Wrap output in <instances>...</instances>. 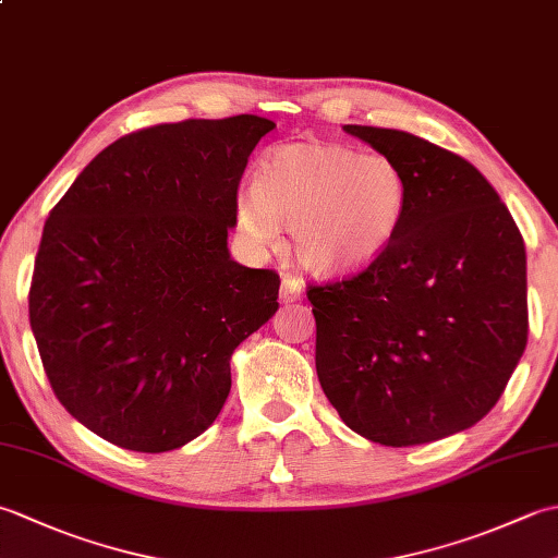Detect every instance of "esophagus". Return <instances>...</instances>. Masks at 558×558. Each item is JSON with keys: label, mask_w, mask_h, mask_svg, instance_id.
<instances>
[{"label": "esophagus", "mask_w": 558, "mask_h": 558, "mask_svg": "<svg viewBox=\"0 0 558 558\" xmlns=\"http://www.w3.org/2000/svg\"><path fill=\"white\" fill-rule=\"evenodd\" d=\"M280 298H282V302L300 300L302 298V280L300 278H286V280H282Z\"/></svg>", "instance_id": "1"}]
</instances>
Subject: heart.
Returning <instances> with one entry per match:
<instances>
[{
    "instance_id": "1",
    "label": "heart",
    "mask_w": 558,
    "mask_h": 558,
    "mask_svg": "<svg viewBox=\"0 0 558 558\" xmlns=\"http://www.w3.org/2000/svg\"><path fill=\"white\" fill-rule=\"evenodd\" d=\"M408 208V177L384 153L330 141H292L266 150L240 225L256 242L292 232V252L316 272H352L393 244Z\"/></svg>"
}]
</instances>
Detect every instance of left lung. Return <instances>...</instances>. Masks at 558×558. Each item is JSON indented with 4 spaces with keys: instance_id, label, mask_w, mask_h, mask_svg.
Masks as SVG:
<instances>
[{
    "instance_id": "1",
    "label": "left lung",
    "mask_w": 558,
    "mask_h": 558,
    "mask_svg": "<svg viewBox=\"0 0 558 558\" xmlns=\"http://www.w3.org/2000/svg\"><path fill=\"white\" fill-rule=\"evenodd\" d=\"M408 177L381 258L306 286L316 374L352 432L417 446L477 424L527 345L525 244L475 165L398 129L345 124Z\"/></svg>"
}]
</instances>
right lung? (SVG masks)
I'll return each instance as SVG.
<instances>
[{"label": "right lung", "instance_id": "1", "mask_svg": "<svg viewBox=\"0 0 558 558\" xmlns=\"http://www.w3.org/2000/svg\"><path fill=\"white\" fill-rule=\"evenodd\" d=\"M272 129L256 114L138 129L50 210L31 328L57 400L105 441L162 453L204 434L234 348L278 312V272L228 252L246 160Z\"/></svg>", "mask_w": 558, "mask_h": 558}]
</instances>
